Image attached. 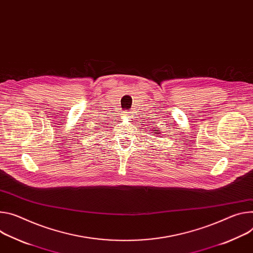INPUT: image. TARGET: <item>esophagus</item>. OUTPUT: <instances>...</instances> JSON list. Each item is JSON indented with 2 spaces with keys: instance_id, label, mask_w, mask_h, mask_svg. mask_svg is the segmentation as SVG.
Returning a JSON list of instances; mask_svg holds the SVG:
<instances>
[{
  "instance_id": "obj_1",
  "label": "esophagus",
  "mask_w": 253,
  "mask_h": 253,
  "mask_svg": "<svg viewBox=\"0 0 253 253\" xmlns=\"http://www.w3.org/2000/svg\"><path fill=\"white\" fill-rule=\"evenodd\" d=\"M127 115H132V114H131V112H129Z\"/></svg>"
}]
</instances>
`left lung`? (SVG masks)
Returning a JSON list of instances; mask_svg holds the SVG:
<instances>
[{"label": "left lung", "mask_w": 253, "mask_h": 253, "mask_svg": "<svg viewBox=\"0 0 253 253\" xmlns=\"http://www.w3.org/2000/svg\"><path fill=\"white\" fill-rule=\"evenodd\" d=\"M154 131H157V133H155V134H158V132H159V130H154Z\"/></svg>", "instance_id": "1"}]
</instances>
